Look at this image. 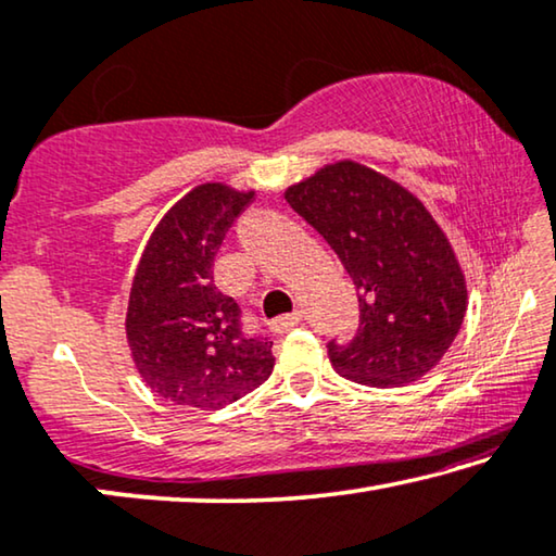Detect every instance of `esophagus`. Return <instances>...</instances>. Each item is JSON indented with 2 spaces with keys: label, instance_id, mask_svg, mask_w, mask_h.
Wrapping results in <instances>:
<instances>
[{
  "label": "esophagus",
  "instance_id": "obj_1",
  "mask_svg": "<svg viewBox=\"0 0 556 556\" xmlns=\"http://www.w3.org/2000/svg\"><path fill=\"white\" fill-rule=\"evenodd\" d=\"M300 321H302V312L294 309L292 314H281V317L271 319L269 321V329L275 331V334H287V331L294 329L296 325H300Z\"/></svg>",
  "mask_w": 556,
  "mask_h": 556
}]
</instances>
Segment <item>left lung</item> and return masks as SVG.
I'll list each match as a JSON object with an SVG mask.
<instances>
[{
  "label": "left lung",
  "mask_w": 556,
  "mask_h": 556,
  "mask_svg": "<svg viewBox=\"0 0 556 556\" xmlns=\"http://www.w3.org/2000/svg\"><path fill=\"white\" fill-rule=\"evenodd\" d=\"M285 199L325 237L357 287V334L344 344L331 339V367L379 389L417 382L437 367L467 312V281L427 206L350 160L292 185Z\"/></svg>",
  "instance_id": "8db88e82"
}]
</instances>
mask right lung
<instances>
[{"label":"right lung","instance_id":"1","mask_svg":"<svg viewBox=\"0 0 556 556\" xmlns=\"http://www.w3.org/2000/svg\"><path fill=\"white\" fill-rule=\"evenodd\" d=\"M254 192L212 181L164 214L131 281L127 342L152 392L219 409L267 382L271 342L242 329V309L214 287V256Z\"/></svg>","mask_w":556,"mask_h":556}]
</instances>
